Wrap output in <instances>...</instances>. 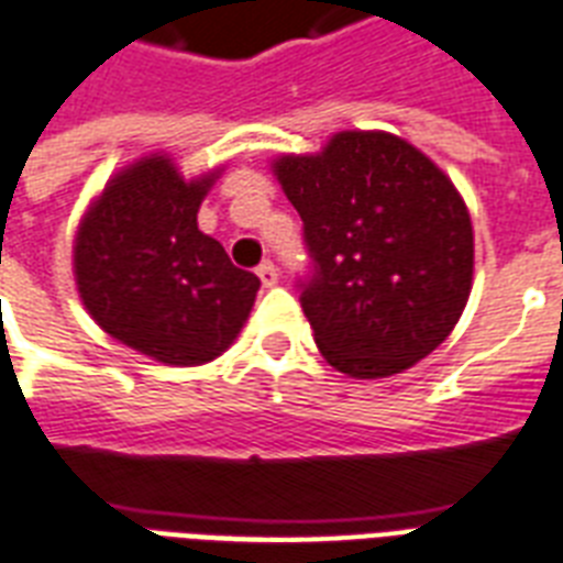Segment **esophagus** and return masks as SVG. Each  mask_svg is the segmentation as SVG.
<instances>
[{"label":"esophagus","instance_id":"1","mask_svg":"<svg viewBox=\"0 0 563 563\" xmlns=\"http://www.w3.org/2000/svg\"><path fill=\"white\" fill-rule=\"evenodd\" d=\"M258 278L264 287H276L278 285V267L273 261H264L258 267Z\"/></svg>","mask_w":563,"mask_h":563}]
</instances>
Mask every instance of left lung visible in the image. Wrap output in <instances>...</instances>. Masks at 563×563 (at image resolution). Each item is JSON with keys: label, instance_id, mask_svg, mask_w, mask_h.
I'll list each match as a JSON object with an SVG mask.
<instances>
[{"label": "left lung", "instance_id": "1", "mask_svg": "<svg viewBox=\"0 0 563 563\" xmlns=\"http://www.w3.org/2000/svg\"><path fill=\"white\" fill-rule=\"evenodd\" d=\"M273 176L305 222L302 311L322 358L387 378L446 341L473 290V222L443 169L390 132H338Z\"/></svg>", "mask_w": 563, "mask_h": 563}]
</instances>
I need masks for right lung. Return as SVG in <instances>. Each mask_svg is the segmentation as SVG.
Masks as SVG:
<instances>
[{
  "mask_svg": "<svg viewBox=\"0 0 563 563\" xmlns=\"http://www.w3.org/2000/svg\"><path fill=\"white\" fill-rule=\"evenodd\" d=\"M217 178L220 167L185 178L152 152L108 178L73 243L78 296L96 325L169 367L220 358L261 287L199 232L196 213Z\"/></svg>",
  "mask_w": 563,
  "mask_h": 563,
  "instance_id": "1",
  "label": "right lung"
}]
</instances>
